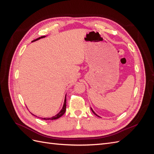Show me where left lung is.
Returning <instances> with one entry per match:
<instances>
[{"instance_id": "1", "label": "left lung", "mask_w": 154, "mask_h": 154, "mask_svg": "<svg viewBox=\"0 0 154 154\" xmlns=\"http://www.w3.org/2000/svg\"><path fill=\"white\" fill-rule=\"evenodd\" d=\"M91 110H92V112H93V113H94V114H95V115H96V116H97V117H99V118H101V117H100V116H97V114H96V113L94 112V111L92 110V109L91 108Z\"/></svg>"}]
</instances>
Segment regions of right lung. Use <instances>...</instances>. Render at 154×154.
<instances>
[{
	"instance_id": "obj_1",
	"label": "right lung",
	"mask_w": 154,
	"mask_h": 154,
	"mask_svg": "<svg viewBox=\"0 0 154 154\" xmlns=\"http://www.w3.org/2000/svg\"><path fill=\"white\" fill-rule=\"evenodd\" d=\"M45 36H41V37H39V38H36V39H35V40H32V42H33L36 41V40H40V38H44V37H45ZM66 96H65L64 103H63V105L62 109V110H60L57 115H55L54 116H53V117H51V118H41L42 119H44V120H53V119H58L59 118L61 117V116H62L64 114V113L66 112ZM30 113H31L32 115H34L33 114H32L31 112H30ZM34 116H36V117H37L36 116H35V115H34ZM38 118H39V117H38Z\"/></svg>"
}]
</instances>
